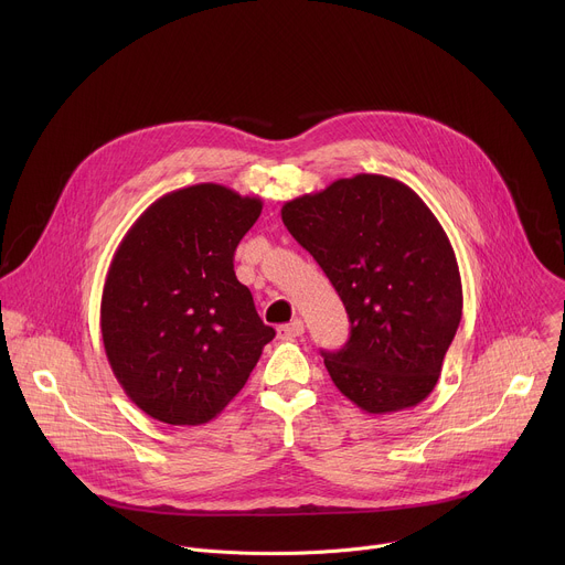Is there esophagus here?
<instances>
[{"label": "esophagus", "instance_id": "1", "mask_svg": "<svg viewBox=\"0 0 565 565\" xmlns=\"http://www.w3.org/2000/svg\"><path fill=\"white\" fill-rule=\"evenodd\" d=\"M277 335L281 340H292V338H301L303 335V321L301 319H292L290 324H284L277 329Z\"/></svg>", "mask_w": 565, "mask_h": 565}]
</instances>
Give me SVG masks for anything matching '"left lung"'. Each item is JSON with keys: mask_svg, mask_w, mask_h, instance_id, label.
<instances>
[{"mask_svg": "<svg viewBox=\"0 0 565 565\" xmlns=\"http://www.w3.org/2000/svg\"><path fill=\"white\" fill-rule=\"evenodd\" d=\"M281 218L351 319L344 349L321 353L335 386L366 414L420 405L462 315L458 262L434 212L405 183L358 174L284 203Z\"/></svg>", "mask_w": 565, "mask_h": 565, "instance_id": "8db88e82", "label": "left lung"}]
</instances>
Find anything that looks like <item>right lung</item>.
I'll return each mask as SVG.
<instances>
[{"mask_svg":"<svg viewBox=\"0 0 565 565\" xmlns=\"http://www.w3.org/2000/svg\"><path fill=\"white\" fill-rule=\"evenodd\" d=\"M262 207L259 196L199 183L153 201L122 236L100 329L116 380L147 416L210 423L275 338L232 264Z\"/></svg>","mask_w":565,"mask_h":565,"instance_id":"right-lung-1","label":"right lung"}]
</instances>
